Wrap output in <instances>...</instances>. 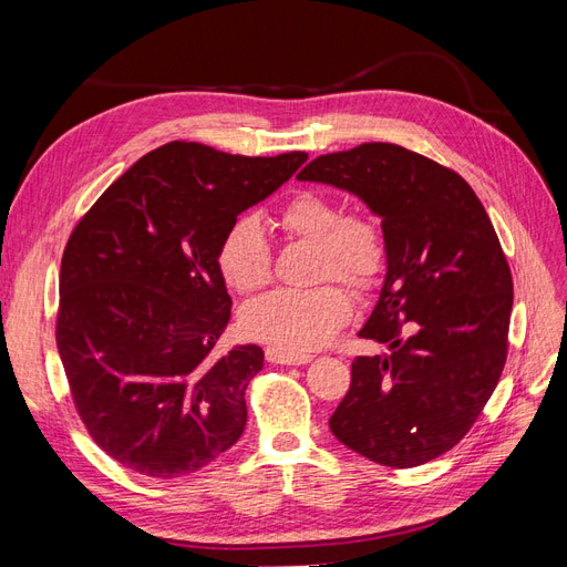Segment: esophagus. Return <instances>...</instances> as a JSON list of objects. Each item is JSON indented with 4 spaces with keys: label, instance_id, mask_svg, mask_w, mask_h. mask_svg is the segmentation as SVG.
<instances>
[{
    "label": "esophagus",
    "instance_id": "1",
    "mask_svg": "<svg viewBox=\"0 0 567 567\" xmlns=\"http://www.w3.org/2000/svg\"><path fill=\"white\" fill-rule=\"evenodd\" d=\"M265 354H267V362L271 364H307L312 359V354H293L279 348H267Z\"/></svg>",
    "mask_w": 567,
    "mask_h": 567
}]
</instances>
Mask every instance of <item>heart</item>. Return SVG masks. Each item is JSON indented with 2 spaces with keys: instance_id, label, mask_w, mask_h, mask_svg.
Listing matches in <instances>:
<instances>
[{
  "instance_id": "heart-1",
  "label": "heart",
  "mask_w": 567,
  "mask_h": 567,
  "mask_svg": "<svg viewBox=\"0 0 567 567\" xmlns=\"http://www.w3.org/2000/svg\"><path fill=\"white\" fill-rule=\"evenodd\" d=\"M279 227L290 241L315 244L310 279L315 288H281L244 310L246 331L293 354L319 350L352 319L348 290L369 296L388 271V238L371 215L342 213V203L321 192H298L279 210ZM217 267L238 293L262 290L274 277V255L255 215H238L217 246ZM326 280V285L320 281Z\"/></svg>"
}]
</instances>
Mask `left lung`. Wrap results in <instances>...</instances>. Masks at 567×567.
I'll list each match as a JSON object with an SVG mask.
<instances>
[{
  "instance_id": "left-lung-1",
  "label": "left lung",
  "mask_w": 567,
  "mask_h": 567,
  "mask_svg": "<svg viewBox=\"0 0 567 567\" xmlns=\"http://www.w3.org/2000/svg\"><path fill=\"white\" fill-rule=\"evenodd\" d=\"M298 179L362 198L390 252L359 331L390 354L354 359L331 433L381 466H421L463 440L502 379L513 279L499 238L466 179L398 144L326 153Z\"/></svg>"
}]
</instances>
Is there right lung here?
<instances>
[{"label":"right lung","mask_w":567,"mask_h":567,"mask_svg":"<svg viewBox=\"0 0 567 567\" xmlns=\"http://www.w3.org/2000/svg\"><path fill=\"white\" fill-rule=\"evenodd\" d=\"M307 161L169 142L136 161L68 238L56 346L92 440L125 468L182 477L241 437L265 352H217L231 298L217 246Z\"/></svg>","instance_id":"right-lung-1"}]
</instances>
